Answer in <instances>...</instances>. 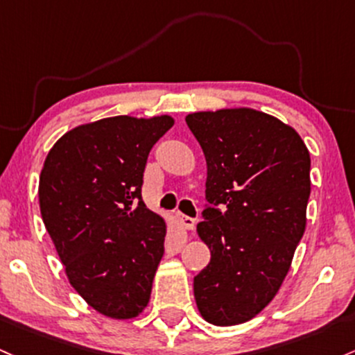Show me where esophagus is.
I'll list each match as a JSON object with an SVG mask.
<instances>
[{
	"label": "esophagus",
	"mask_w": 355,
	"mask_h": 355,
	"mask_svg": "<svg viewBox=\"0 0 355 355\" xmlns=\"http://www.w3.org/2000/svg\"><path fill=\"white\" fill-rule=\"evenodd\" d=\"M175 217H177V222H178V224H180L184 229H189V231H192V229L196 227V219H193V217L184 216V214H182V212H178Z\"/></svg>",
	"instance_id": "esophagus-1"
}]
</instances>
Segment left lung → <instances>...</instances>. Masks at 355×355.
Wrapping results in <instances>:
<instances>
[{
    "label": "left lung",
    "mask_w": 355,
    "mask_h": 355,
    "mask_svg": "<svg viewBox=\"0 0 355 355\" xmlns=\"http://www.w3.org/2000/svg\"><path fill=\"white\" fill-rule=\"evenodd\" d=\"M185 121L207 162L197 232L210 263L193 278L197 309L212 325H237L275 298L290 270L306 225L310 153L293 128L254 109Z\"/></svg>",
    "instance_id": "obj_1"
}]
</instances>
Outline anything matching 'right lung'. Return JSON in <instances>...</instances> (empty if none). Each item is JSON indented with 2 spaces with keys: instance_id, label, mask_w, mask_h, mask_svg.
Segmentation results:
<instances>
[{
  "instance_id": "add662e5",
  "label": "right lung",
  "mask_w": 355,
  "mask_h": 355,
  "mask_svg": "<svg viewBox=\"0 0 355 355\" xmlns=\"http://www.w3.org/2000/svg\"><path fill=\"white\" fill-rule=\"evenodd\" d=\"M170 116H114L65 133L46 155L38 198L70 285L92 309L133 318L150 302L165 220L146 209L143 173Z\"/></svg>"
}]
</instances>
